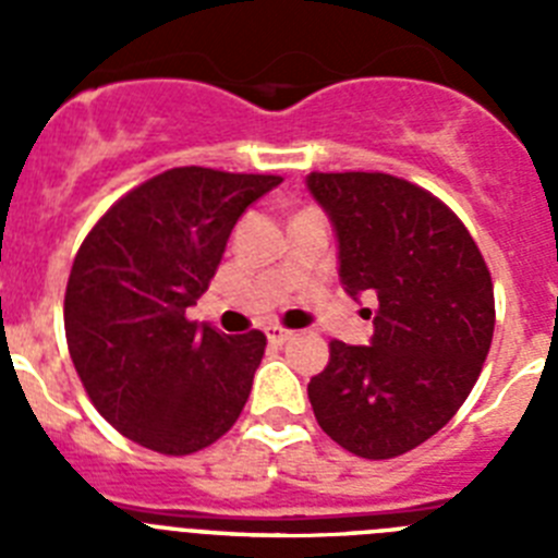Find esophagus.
I'll list each match as a JSON object with an SVG mask.
<instances>
[{"instance_id": "34e87169", "label": "esophagus", "mask_w": 558, "mask_h": 558, "mask_svg": "<svg viewBox=\"0 0 558 558\" xmlns=\"http://www.w3.org/2000/svg\"><path fill=\"white\" fill-rule=\"evenodd\" d=\"M293 329H284V327H268V340L270 343H276V347H282V343H288L290 338H293Z\"/></svg>"}]
</instances>
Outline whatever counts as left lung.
Here are the masks:
<instances>
[{"instance_id":"obj_1","label":"left lung","mask_w":558,"mask_h":558,"mask_svg":"<svg viewBox=\"0 0 558 558\" xmlns=\"http://www.w3.org/2000/svg\"><path fill=\"white\" fill-rule=\"evenodd\" d=\"M307 190L335 226L347 293L377 295L372 347L332 340L310 405L343 450L397 458L436 436L481 377L495 332L489 268L456 211L411 181L310 172Z\"/></svg>"}]
</instances>
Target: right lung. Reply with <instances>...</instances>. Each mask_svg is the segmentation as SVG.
I'll return each mask as SVG.
<instances>
[{
  "instance_id": "add662e5",
  "label": "right lung",
  "mask_w": 558,
  "mask_h": 558,
  "mask_svg": "<svg viewBox=\"0 0 558 558\" xmlns=\"http://www.w3.org/2000/svg\"><path fill=\"white\" fill-rule=\"evenodd\" d=\"M279 175L172 167L122 195L77 248L63 299L72 363L102 418L161 456L231 430L248 402L265 335L186 318L245 209Z\"/></svg>"
}]
</instances>
